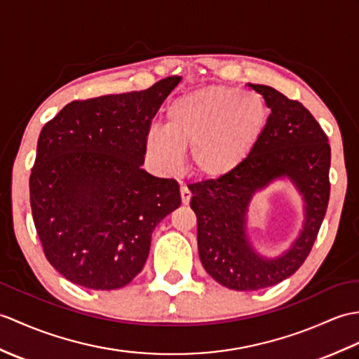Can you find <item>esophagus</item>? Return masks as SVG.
Returning <instances> with one entry per match:
<instances>
[{
	"instance_id": "esophagus-1",
	"label": "esophagus",
	"mask_w": 359,
	"mask_h": 359,
	"mask_svg": "<svg viewBox=\"0 0 359 359\" xmlns=\"http://www.w3.org/2000/svg\"><path fill=\"white\" fill-rule=\"evenodd\" d=\"M180 197H182V203H183V205H188V203H189V200H191V191H189L185 185L180 187Z\"/></svg>"
}]
</instances>
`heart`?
<instances>
[{"label":"heart","instance_id":"obj_1","mask_svg":"<svg viewBox=\"0 0 359 359\" xmlns=\"http://www.w3.org/2000/svg\"><path fill=\"white\" fill-rule=\"evenodd\" d=\"M263 99L237 88L211 86L176 99L166 110V127L147 133V151L166 171L177 170L191 148V168L198 176H226L243 162L264 127Z\"/></svg>","mask_w":359,"mask_h":359}]
</instances>
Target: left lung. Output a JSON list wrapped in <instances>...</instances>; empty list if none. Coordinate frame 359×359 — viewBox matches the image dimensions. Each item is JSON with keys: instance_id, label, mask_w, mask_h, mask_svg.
Listing matches in <instances>:
<instances>
[{"instance_id": "left-lung-1", "label": "left lung", "mask_w": 359, "mask_h": 359, "mask_svg": "<svg viewBox=\"0 0 359 359\" xmlns=\"http://www.w3.org/2000/svg\"><path fill=\"white\" fill-rule=\"evenodd\" d=\"M248 86L271 108L251 153L226 176L189 187L200 262L215 281L234 290L269 287L298 271L318 236L330 197V145L321 125L302 102L268 86ZM283 175L305 196V229L286 255L266 261L248 245L245 211L258 189Z\"/></svg>"}]
</instances>
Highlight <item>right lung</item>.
Returning a JSON list of instances; mask_svg holds the SVG:
<instances>
[{
	"mask_svg": "<svg viewBox=\"0 0 359 359\" xmlns=\"http://www.w3.org/2000/svg\"><path fill=\"white\" fill-rule=\"evenodd\" d=\"M180 79L73 101L41 130L32 215L47 260L67 280L96 290L127 286L157 223L180 206L176 180L140 168L151 121Z\"/></svg>",
	"mask_w": 359,
	"mask_h": 359,
	"instance_id": "add662e5",
	"label": "right lung"
}]
</instances>
